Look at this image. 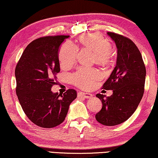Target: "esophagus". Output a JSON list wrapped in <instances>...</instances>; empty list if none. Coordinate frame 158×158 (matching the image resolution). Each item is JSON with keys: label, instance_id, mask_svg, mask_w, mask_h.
Instances as JSON below:
<instances>
[{"label": "esophagus", "instance_id": "esophagus-1", "mask_svg": "<svg viewBox=\"0 0 158 158\" xmlns=\"http://www.w3.org/2000/svg\"><path fill=\"white\" fill-rule=\"evenodd\" d=\"M78 95L83 97V98L86 99H90L93 97V94L90 93H78Z\"/></svg>", "mask_w": 158, "mask_h": 158}]
</instances>
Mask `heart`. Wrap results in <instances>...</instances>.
<instances>
[{
  "mask_svg": "<svg viewBox=\"0 0 158 158\" xmlns=\"http://www.w3.org/2000/svg\"><path fill=\"white\" fill-rule=\"evenodd\" d=\"M80 42L85 48L94 52L96 62L101 65H106L112 58V50L110 43L99 34L93 33L85 35L80 37ZM78 48L71 42H65L60 47L59 59L60 65L64 67H69L76 60ZM102 77L99 70L89 68H80L72 75V81L76 85L83 89H89L97 81Z\"/></svg>",
  "mask_w": 158,
  "mask_h": 158,
  "instance_id": "1",
  "label": "heart"
}]
</instances>
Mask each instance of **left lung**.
I'll list each match as a JSON object with an SVG mask.
<instances>
[{
  "instance_id": "left-lung-1",
  "label": "left lung",
  "mask_w": 158,
  "mask_h": 158,
  "mask_svg": "<svg viewBox=\"0 0 158 158\" xmlns=\"http://www.w3.org/2000/svg\"><path fill=\"white\" fill-rule=\"evenodd\" d=\"M117 48L116 65L102 88L113 93L106 98L96 97L102 104L95 115L104 126H116L124 122L136 110L144 93L146 70L140 51L131 40L122 35L107 32Z\"/></svg>"
}]
</instances>
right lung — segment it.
I'll list each match as a JSON object with an SVG mask.
<instances>
[{
  "mask_svg": "<svg viewBox=\"0 0 158 158\" xmlns=\"http://www.w3.org/2000/svg\"><path fill=\"white\" fill-rule=\"evenodd\" d=\"M69 36H48L34 40L25 48L16 65V94L24 112L31 122L53 128L65 120L77 93L69 89L64 94L52 87L60 72L59 51Z\"/></svg>",
  "mask_w": 158,
  "mask_h": 158,
  "instance_id": "obj_1",
  "label": "right lung"
}]
</instances>
